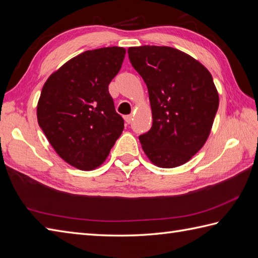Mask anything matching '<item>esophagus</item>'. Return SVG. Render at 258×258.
Here are the masks:
<instances>
[{
    "mask_svg": "<svg viewBox=\"0 0 258 258\" xmlns=\"http://www.w3.org/2000/svg\"><path fill=\"white\" fill-rule=\"evenodd\" d=\"M124 119H125V122H126L127 124H130V123L132 122V119H133V115H132V114L125 115V116H124Z\"/></svg>",
    "mask_w": 258,
    "mask_h": 258,
    "instance_id": "1",
    "label": "esophagus"
}]
</instances>
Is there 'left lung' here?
<instances>
[{"label":"left lung","instance_id":"8db88e82","mask_svg":"<svg viewBox=\"0 0 258 258\" xmlns=\"http://www.w3.org/2000/svg\"><path fill=\"white\" fill-rule=\"evenodd\" d=\"M127 52L152 107V127L140 135L144 153L161 168L185 164L205 145L219 107L211 74L176 48L140 46Z\"/></svg>","mask_w":258,"mask_h":258}]
</instances>
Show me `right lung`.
Masks as SVG:
<instances>
[{"mask_svg":"<svg viewBox=\"0 0 258 258\" xmlns=\"http://www.w3.org/2000/svg\"><path fill=\"white\" fill-rule=\"evenodd\" d=\"M126 50H87L61 66L43 87L37 119L47 140L64 161L80 170L99 167L124 130L109 93Z\"/></svg>","mask_w":258,"mask_h":258,"instance_id":"obj_1","label":"right lung"}]
</instances>
